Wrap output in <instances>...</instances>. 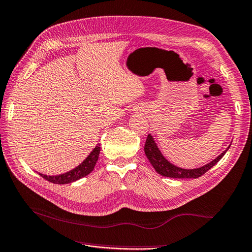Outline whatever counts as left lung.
<instances>
[{
    "instance_id": "left-lung-1",
    "label": "left lung",
    "mask_w": 252,
    "mask_h": 252,
    "mask_svg": "<svg viewBox=\"0 0 252 252\" xmlns=\"http://www.w3.org/2000/svg\"><path fill=\"white\" fill-rule=\"evenodd\" d=\"M229 148L230 146L220 156H218L212 162L207 163L206 165L197 167V168H192V169L178 167L176 165L172 164L169 161H167L164 158V156L162 155L160 149L158 148V146L151 134H149L147 136V139H146L144 150H145L146 157L148 158L149 162L156 169V172L158 174L162 175V176L169 177V178H198L201 177L202 175L205 174L208 169L212 168L215 164H217V163L222 159V157L225 155V153Z\"/></svg>"
}]
</instances>
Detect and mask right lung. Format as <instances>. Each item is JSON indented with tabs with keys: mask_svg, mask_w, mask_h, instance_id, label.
<instances>
[{
	"mask_svg": "<svg viewBox=\"0 0 252 252\" xmlns=\"http://www.w3.org/2000/svg\"><path fill=\"white\" fill-rule=\"evenodd\" d=\"M99 151H101V147H99V144H97L94 147V149L91 151L90 155L88 156L78 166H76L75 168L64 174L55 175V176H47V175L40 174V173L39 175L52 184L65 185L69 183H74V181L83 178L87 176V175H89L93 171V168H94L96 161L98 159Z\"/></svg>",
	"mask_w": 252,
	"mask_h": 252,
	"instance_id": "1",
	"label": "right lung"
}]
</instances>
